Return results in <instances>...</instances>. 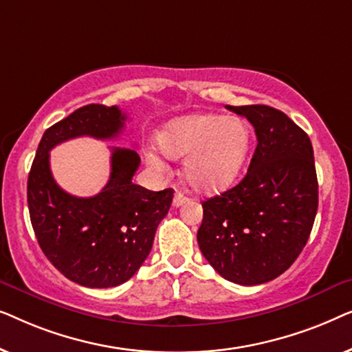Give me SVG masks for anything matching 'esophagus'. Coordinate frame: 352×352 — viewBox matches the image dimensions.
Wrapping results in <instances>:
<instances>
[{"instance_id":"obj_1","label":"esophagus","mask_w":352,"mask_h":352,"mask_svg":"<svg viewBox=\"0 0 352 352\" xmlns=\"http://www.w3.org/2000/svg\"><path fill=\"white\" fill-rule=\"evenodd\" d=\"M186 201H187V197L182 194V192H176L175 199H173V206H176V208H177V206L186 204Z\"/></svg>"}]
</instances>
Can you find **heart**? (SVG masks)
<instances>
[{"mask_svg":"<svg viewBox=\"0 0 352 352\" xmlns=\"http://www.w3.org/2000/svg\"><path fill=\"white\" fill-rule=\"evenodd\" d=\"M158 146L170 158H184L186 181L200 192H219L242 173L253 146V133L243 118L218 113L186 115L168 122L158 133ZM152 166L162 163L148 153Z\"/></svg>","mask_w":352,"mask_h":352,"instance_id":"heart-1","label":"heart"}]
</instances>
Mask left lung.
<instances>
[{
	"label": "left lung",
	"mask_w": 352,
	"mask_h": 352,
	"mask_svg": "<svg viewBox=\"0 0 352 352\" xmlns=\"http://www.w3.org/2000/svg\"><path fill=\"white\" fill-rule=\"evenodd\" d=\"M253 124L256 148L242 181L205 200L200 252L226 280L259 285L295 263L319 205L311 139L269 105H226Z\"/></svg>",
	"instance_id": "obj_1"
}]
</instances>
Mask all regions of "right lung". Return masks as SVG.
Masks as SVG:
<instances>
[{
	"label": "right lung",
	"mask_w": 352,
	"mask_h": 352,
	"mask_svg": "<svg viewBox=\"0 0 352 352\" xmlns=\"http://www.w3.org/2000/svg\"><path fill=\"white\" fill-rule=\"evenodd\" d=\"M117 105L89 104L43 134L27 182L30 221L43 253L72 282L110 288L131 278L152 250L168 214L173 189L148 190L133 182L141 158L133 148H112L110 177L94 197H75L52 177L50 151L80 136L113 139L124 128Z\"/></svg>",
	"instance_id": "add662e5"
}]
</instances>
